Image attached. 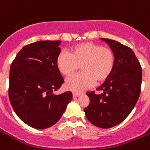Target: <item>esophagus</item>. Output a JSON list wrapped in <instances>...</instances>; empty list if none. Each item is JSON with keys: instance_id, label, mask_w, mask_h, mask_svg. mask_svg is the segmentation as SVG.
<instances>
[{"instance_id": "obj_1", "label": "esophagus", "mask_w": 150, "mask_h": 150, "mask_svg": "<svg viewBox=\"0 0 150 150\" xmlns=\"http://www.w3.org/2000/svg\"><path fill=\"white\" fill-rule=\"evenodd\" d=\"M80 96V93H73V97L75 98V97H77V96Z\"/></svg>"}]
</instances>
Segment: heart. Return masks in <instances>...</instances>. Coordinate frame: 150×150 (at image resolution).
<instances>
[{
    "instance_id": "heart-1",
    "label": "heart",
    "mask_w": 150,
    "mask_h": 150,
    "mask_svg": "<svg viewBox=\"0 0 150 150\" xmlns=\"http://www.w3.org/2000/svg\"><path fill=\"white\" fill-rule=\"evenodd\" d=\"M114 52L99 44L85 42L72 48L71 54L61 51L56 64L63 75L71 76L81 68L83 72L69 78L65 87L74 92H82L94 84L106 82L112 74L115 67Z\"/></svg>"
}]
</instances>
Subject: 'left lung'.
I'll return each mask as SVG.
<instances>
[{
    "label": "left lung",
    "mask_w": 150,
    "mask_h": 150,
    "mask_svg": "<svg viewBox=\"0 0 150 150\" xmlns=\"http://www.w3.org/2000/svg\"><path fill=\"white\" fill-rule=\"evenodd\" d=\"M101 40L114 52L115 67L110 78L96 89L103 93H86L90 104L84 112L92 124L107 129L122 122L134 108L140 94L142 67L132 49L113 40Z\"/></svg>",
    "instance_id": "8db88e82"
}]
</instances>
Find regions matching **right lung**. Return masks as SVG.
I'll list each match as a JSON object with an SVG mask.
<instances>
[{
  "label": "right lung",
  "mask_w": 150,
  "mask_h": 150,
  "mask_svg": "<svg viewBox=\"0 0 150 150\" xmlns=\"http://www.w3.org/2000/svg\"><path fill=\"white\" fill-rule=\"evenodd\" d=\"M60 40H40L23 47L11 66L8 95L13 110L35 129L52 127L72 100V93L54 95L64 80L56 60Z\"/></svg>",
  "instance_id": "1"
}]
</instances>
